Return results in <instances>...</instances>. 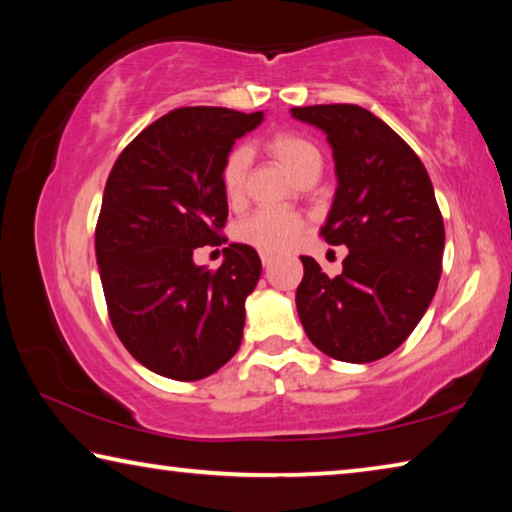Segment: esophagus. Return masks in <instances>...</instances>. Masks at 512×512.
I'll list each match as a JSON object with an SVG mask.
<instances>
[{
    "label": "esophagus",
    "instance_id": "1",
    "mask_svg": "<svg viewBox=\"0 0 512 512\" xmlns=\"http://www.w3.org/2000/svg\"><path fill=\"white\" fill-rule=\"evenodd\" d=\"M273 259H275L273 255H268V253H262V264H264V266H271V264H273Z\"/></svg>",
    "mask_w": 512,
    "mask_h": 512
}]
</instances>
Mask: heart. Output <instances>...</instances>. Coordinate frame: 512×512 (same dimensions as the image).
Wrapping results in <instances>:
<instances>
[{
	"instance_id": "b5f03b06",
	"label": "heart",
	"mask_w": 512,
	"mask_h": 512,
	"mask_svg": "<svg viewBox=\"0 0 512 512\" xmlns=\"http://www.w3.org/2000/svg\"><path fill=\"white\" fill-rule=\"evenodd\" d=\"M268 155L282 164L293 178L300 180L307 173H320L323 153L311 137L298 131H275L264 140ZM246 149H232L219 169V185L223 198L230 205H239L246 196ZM305 230V219L287 210H257L237 223L235 237L241 244L257 248L259 253H280L291 248Z\"/></svg>"
}]
</instances>
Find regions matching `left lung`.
<instances>
[{"label": "left lung", "mask_w": 512, "mask_h": 512, "mask_svg": "<svg viewBox=\"0 0 512 512\" xmlns=\"http://www.w3.org/2000/svg\"><path fill=\"white\" fill-rule=\"evenodd\" d=\"M327 133L336 160L332 212L320 237L348 246L329 277L302 255L300 323L327 357L368 363L409 339L443 271L445 223L418 155L370 110L354 103L291 108Z\"/></svg>", "instance_id": "8db88e82"}]
</instances>
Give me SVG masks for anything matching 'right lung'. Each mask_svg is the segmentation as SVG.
<instances>
[{
	"mask_svg": "<svg viewBox=\"0 0 512 512\" xmlns=\"http://www.w3.org/2000/svg\"><path fill=\"white\" fill-rule=\"evenodd\" d=\"M262 112L176 108L112 164L94 230L110 323L133 357L162 377L196 381L241 345L246 298L262 275L253 246L223 248L216 271L194 250L221 246L228 201L219 169Z\"/></svg>",
	"mask_w": 512,
	"mask_h": 512,
	"instance_id": "1",
	"label": "right lung"
}]
</instances>
